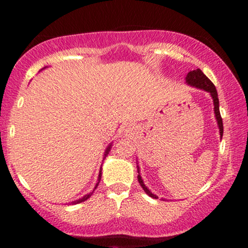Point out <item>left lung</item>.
I'll list each match as a JSON object with an SVG mask.
<instances>
[{
  "mask_svg": "<svg viewBox=\"0 0 248 248\" xmlns=\"http://www.w3.org/2000/svg\"><path fill=\"white\" fill-rule=\"evenodd\" d=\"M186 84L190 85V86H193V87H197V88H201V90H204L206 91V92L210 93V95L212 96V100H213V105H215V115H216V120H217V124H218V127H219V133H220V138L223 136V132H224V127H223V119H221L220 116V112H219V100H218V93H217V90H216V86L213 85V82L210 80L207 77L204 75L203 72H202V70H193V71H190L189 73H187L186 77ZM140 168L138 167V171ZM138 181L139 183H140V186H142V189L144 190V192L147 193L148 196H150L152 198H155L157 199L158 197L156 195H154V193L150 191L149 189L146 186V184L143 183V181H142V177L140 175V171H139V175H138Z\"/></svg>",
  "mask_w": 248,
  "mask_h": 248,
  "instance_id": "left-lung-1",
  "label": "left lung"
}]
</instances>
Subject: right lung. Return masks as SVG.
Returning a JSON list of instances; mask_svg holds the SVG:
<instances>
[{
  "mask_svg": "<svg viewBox=\"0 0 248 248\" xmlns=\"http://www.w3.org/2000/svg\"><path fill=\"white\" fill-rule=\"evenodd\" d=\"M110 148H112V143L109 144V146L107 147V149H106V152H105V156H104V160H105V157H106L107 156V154H108V152H109L110 150ZM100 179H101V169H100V171H99V177H98V183H96V186H95V187L94 189H96V186H98V184H99V182H100ZM93 191H94V190H93ZM93 192H90L88 193V195H85L84 197L82 198H80V199H78V201H75V202H72V203L71 204H78V203H81V202H84V201H86V199H88L91 197V195H92Z\"/></svg>",
  "mask_w": 248,
  "mask_h": 248,
  "instance_id": "1",
  "label": "right lung"
}]
</instances>
